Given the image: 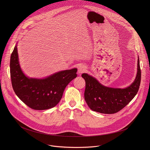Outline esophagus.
I'll return each mask as SVG.
<instances>
[{
	"label": "esophagus",
	"mask_w": 150,
	"mask_h": 150,
	"mask_svg": "<svg viewBox=\"0 0 150 150\" xmlns=\"http://www.w3.org/2000/svg\"><path fill=\"white\" fill-rule=\"evenodd\" d=\"M86 67L84 65H80L78 67V74L79 75H81L82 73H84L86 71Z\"/></svg>",
	"instance_id": "esophagus-1"
}]
</instances>
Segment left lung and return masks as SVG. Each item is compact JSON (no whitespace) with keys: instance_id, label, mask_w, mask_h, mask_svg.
Instances as JSON below:
<instances>
[{"instance_id":"left-lung-1","label":"left lung","mask_w":150,"mask_h":150,"mask_svg":"<svg viewBox=\"0 0 150 150\" xmlns=\"http://www.w3.org/2000/svg\"><path fill=\"white\" fill-rule=\"evenodd\" d=\"M139 58L134 81L127 88H116L103 86L93 77L83 73L86 81L84 98L89 107L93 111L103 114H114L125 107L137 94L141 81Z\"/></svg>"}]
</instances>
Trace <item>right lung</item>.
Masks as SVG:
<instances>
[{
    "mask_svg": "<svg viewBox=\"0 0 150 150\" xmlns=\"http://www.w3.org/2000/svg\"><path fill=\"white\" fill-rule=\"evenodd\" d=\"M13 88L26 105L37 110L55 107L61 100L66 86L77 77L76 68L60 71L44 79L30 78L22 71L16 45L10 58Z\"/></svg>",
    "mask_w": 150,
    "mask_h": 150,
    "instance_id": "obj_1",
    "label": "right lung"
}]
</instances>
